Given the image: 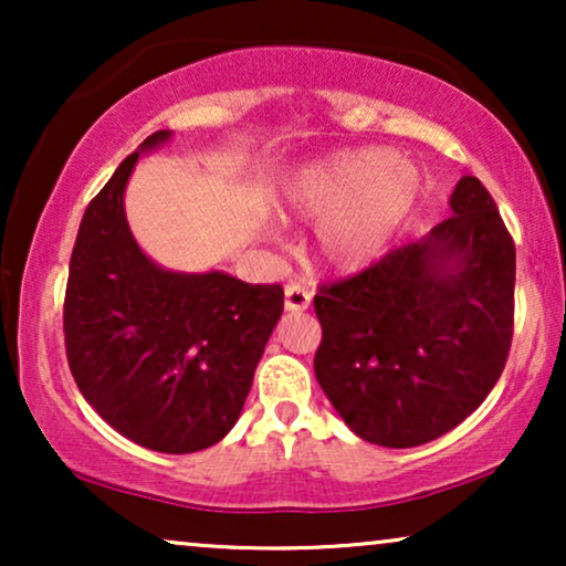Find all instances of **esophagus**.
<instances>
[{
  "mask_svg": "<svg viewBox=\"0 0 566 566\" xmlns=\"http://www.w3.org/2000/svg\"><path fill=\"white\" fill-rule=\"evenodd\" d=\"M308 306H312V293H308L304 285H285V312H306Z\"/></svg>",
  "mask_w": 566,
  "mask_h": 566,
  "instance_id": "obj_1",
  "label": "esophagus"
}]
</instances>
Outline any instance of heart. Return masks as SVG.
<instances>
[{
	"label": "heart",
	"mask_w": 566,
	"mask_h": 566,
	"mask_svg": "<svg viewBox=\"0 0 566 566\" xmlns=\"http://www.w3.org/2000/svg\"><path fill=\"white\" fill-rule=\"evenodd\" d=\"M412 161L384 149L339 151L301 167L281 190L285 219L322 223L324 265L353 273L381 258L420 198Z\"/></svg>",
	"instance_id": "1"
}]
</instances>
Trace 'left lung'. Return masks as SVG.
I'll use <instances>...</instances> for the list:
<instances>
[{
  "mask_svg": "<svg viewBox=\"0 0 566 566\" xmlns=\"http://www.w3.org/2000/svg\"><path fill=\"white\" fill-rule=\"evenodd\" d=\"M428 237L322 285L314 374L368 443L415 448L467 420L513 343L515 244L490 192L461 177Z\"/></svg>",
  "mask_w": 566,
  "mask_h": 566,
  "instance_id": "8db88e82",
  "label": "left lung"
}]
</instances>
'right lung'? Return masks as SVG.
Wrapping results in <instances>:
<instances>
[{
    "mask_svg": "<svg viewBox=\"0 0 566 566\" xmlns=\"http://www.w3.org/2000/svg\"><path fill=\"white\" fill-rule=\"evenodd\" d=\"M169 136L146 138L84 211L69 262L64 337L82 397L111 428L151 451L196 453L242 415L283 314V289L221 270L175 273L136 244L123 192L138 154Z\"/></svg>",
    "mask_w": 566,
    "mask_h": 566,
    "instance_id": "1",
    "label": "right lung"
}]
</instances>
